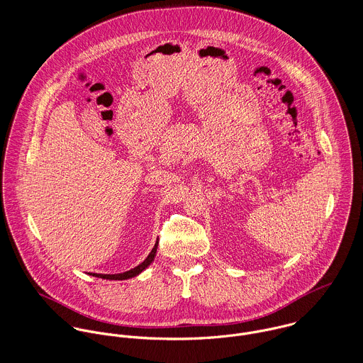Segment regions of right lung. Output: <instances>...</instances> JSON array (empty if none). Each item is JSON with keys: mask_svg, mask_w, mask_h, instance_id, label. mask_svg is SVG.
Listing matches in <instances>:
<instances>
[{"mask_svg": "<svg viewBox=\"0 0 363 363\" xmlns=\"http://www.w3.org/2000/svg\"><path fill=\"white\" fill-rule=\"evenodd\" d=\"M157 243L156 242L154 249L151 250V253L148 255V257L144 259L141 264H138L135 268H131L130 271H125V272H120V274H94L91 272L89 275L92 277H98V278H102V279H113V281H123V279H130V278H134L137 275H140L144 269H147L151 262L155 259L156 252H157Z\"/></svg>", "mask_w": 363, "mask_h": 363, "instance_id": "right-lung-1", "label": "right lung"}]
</instances>
